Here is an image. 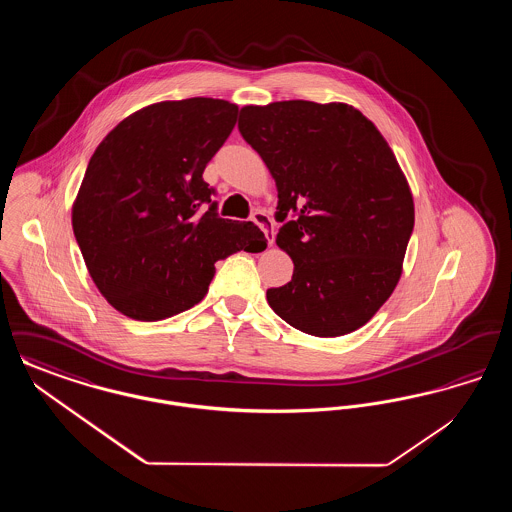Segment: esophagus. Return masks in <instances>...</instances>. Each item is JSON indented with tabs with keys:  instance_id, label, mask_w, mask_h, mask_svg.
<instances>
[{
	"instance_id": "34e87169",
	"label": "esophagus",
	"mask_w": 512,
	"mask_h": 512,
	"mask_svg": "<svg viewBox=\"0 0 512 512\" xmlns=\"http://www.w3.org/2000/svg\"><path fill=\"white\" fill-rule=\"evenodd\" d=\"M251 220L265 232L268 245H272V242H274V224H272V219L268 217L267 213L263 209H255L251 213Z\"/></svg>"
}]
</instances>
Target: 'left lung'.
Wrapping results in <instances>:
<instances>
[{
    "label": "left lung",
    "instance_id": "1",
    "mask_svg": "<svg viewBox=\"0 0 512 512\" xmlns=\"http://www.w3.org/2000/svg\"><path fill=\"white\" fill-rule=\"evenodd\" d=\"M238 130L278 188L276 244L292 280L267 290L290 326L336 338L361 328L395 290L414 226L413 195L388 142L345 103L247 105Z\"/></svg>",
    "mask_w": 512,
    "mask_h": 512
}]
</instances>
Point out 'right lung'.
I'll use <instances>...</instances> for the list:
<instances>
[{"mask_svg": "<svg viewBox=\"0 0 512 512\" xmlns=\"http://www.w3.org/2000/svg\"><path fill=\"white\" fill-rule=\"evenodd\" d=\"M238 105L213 98L153 103L94 151L73 205V230L101 295L126 317L163 320L203 299L215 263L257 253L253 222L220 219L207 163L228 140Z\"/></svg>", "mask_w": 512, "mask_h": 512, "instance_id": "right-lung-1", "label": "right lung"}]
</instances>
